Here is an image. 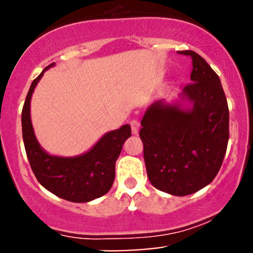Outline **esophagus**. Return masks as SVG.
<instances>
[{
	"instance_id": "34e87169",
	"label": "esophagus",
	"mask_w": 253,
	"mask_h": 253,
	"mask_svg": "<svg viewBox=\"0 0 253 253\" xmlns=\"http://www.w3.org/2000/svg\"><path fill=\"white\" fill-rule=\"evenodd\" d=\"M139 128H140V124H139L138 120L130 121V129H132L133 134H138Z\"/></svg>"
}]
</instances>
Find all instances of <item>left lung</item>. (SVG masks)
Here are the masks:
<instances>
[{
  "mask_svg": "<svg viewBox=\"0 0 253 253\" xmlns=\"http://www.w3.org/2000/svg\"><path fill=\"white\" fill-rule=\"evenodd\" d=\"M191 82L173 103L155 101L139 132L150 182L175 196L196 193L215 178L227 150L229 114L221 82L194 51ZM188 104L187 105L186 103Z\"/></svg>",
  "mask_w": 253,
  "mask_h": 253,
  "instance_id": "left-lung-1",
  "label": "left lung"
}]
</instances>
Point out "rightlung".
<instances>
[{
	"label": "right lung",
	"instance_id": "obj_1",
	"mask_svg": "<svg viewBox=\"0 0 253 253\" xmlns=\"http://www.w3.org/2000/svg\"><path fill=\"white\" fill-rule=\"evenodd\" d=\"M42 70L31 84L22 108L21 124L25 150L31 168L40 184L54 195L71 202H89L103 196L112 188L115 178L117 162L123 145L130 136V126L124 125L119 129L106 133L85 153L75 157L53 156L38 143L31 121V98Z\"/></svg>",
	"mask_w": 253,
	"mask_h": 253
}]
</instances>
